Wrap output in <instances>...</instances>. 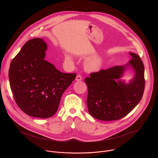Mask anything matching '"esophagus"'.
<instances>
[{"label": "esophagus", "mask_w": 158, "mask_h": 158, "mask_svg": "<svg viewBox=\"0 0 158 158\" xmlns=\"http://www.w3.org/2000/svg\"><path fill=\"white\" fill-rule=\"evenodd\" d=\"M82 78L81 75H77L76 77V81H82Z\"/></svg>", "instance_id": "34e87169"}]
</instances>
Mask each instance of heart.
Instances as JSON below:
<instances>
[{"label": "heart", "instance_id": "1", "mask_svg": "<svg viewBox=\"0 0 158 158\" xmlns=\"http://www.w3.org/2000/svg\"><path fill=\"white\" fill-rule=\"evenodd\" d=\"M65 60L71 61L72 58L69 55H65ZM102 65V60L100 57H94L89 60L85 64V68L89 72H96L98 71Z\"/></svg>", "mask_w": 158, "mask_h": 158}]
</instances>
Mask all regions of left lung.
<instances>
[{
    "mask_svg": "<svg viewBox=\"0 0 158 158\" xmlns=\"http://www.w3.org/2000/svg\"><path fill=\"white\" fill-rule=\"evenodd\" d=\"M132 59L90 74L85 79L88 87L87 105L89 114L101 121L118 120L127 115L142 99L144 87V66L139 56L129 52ZM132 67L134 77L126 84L120 80L126 69Z\"/></svg>",
    "mask_w": 158,
    "mask_h": 158,
    "instance_id": "1",
    "label": "left lung"
}]
</instances>
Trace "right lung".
<instances>
[{"label": "right lung", "mask_w": 158, "mask_h": 158, "mask_svg": "<svg viewBox=\"0 0 158 158\" xmlns=\"http://www.w3.org/2000/svg\"><path fill=\"white\" fill-rule=\"evenodd\" d=\"M48 45L43 39L27 41L12 59L9 70L15 102L30 116L48 118L57 112L62 94L76 74L63 73L44 59Z\"/></svg>", "instance_id": "add662e5"}]
</instances>
